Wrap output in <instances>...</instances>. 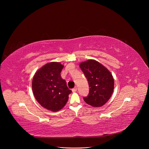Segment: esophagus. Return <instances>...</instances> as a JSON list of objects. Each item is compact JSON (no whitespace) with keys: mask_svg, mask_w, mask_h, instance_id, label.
<instances>
[{"mask_svg":"<svg viewBox=\"0 0 149 149\" xmlns=\"http://www.w3.org/2000/svg\"><path fill=\"white\" fill-rule=\"evenodd\" d=\"M77 91V88L75 86L74 88H73L72 89V91L73 92H75L76 91Z\"/></svg>","mask_w":149,"mask_h":149,"instance_id":"esophagus-1","label":"esophagus"}]
</instances>
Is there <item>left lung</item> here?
Masks as SVG:
<instances>
[{
	"instance_id": "obj_1",
	"label": "left lung",
	"mask_w": 149,
	"mask_h": 149,
	"mask_svg": "<svg viewBox=\"0 0 149 149\" xmlns=\"http://www.w3.org/2000/svg\"><path fill=\"white\" fill-rule=\"evenodd\" d=\"M80 67L88 81L89 92L83 98L87 104L100 107L110 99L114 89V80L109 70L99 62L88 60L80 64Z\"/></svg>"
}]
</instances>
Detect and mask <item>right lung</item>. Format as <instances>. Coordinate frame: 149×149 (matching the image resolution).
<instances>
[{
    "label": "right lung",
    "mask_w": 149,
    "mask_h": 149,
    "mask_svg": "<svg viewBox=\"0 0 149 149\" xmlns=\"http://www.w3.org/2000/svg\"><path fill=\"white\" fill-rule=\"evenodd\" d=\"M63 65L51 62L44 65L36 72L32 83L34 95L42 107L52 112L63 107L72 92L60 73Z\"/></svg>",
    "instance_id": "obj_1"
}]
</instances>
